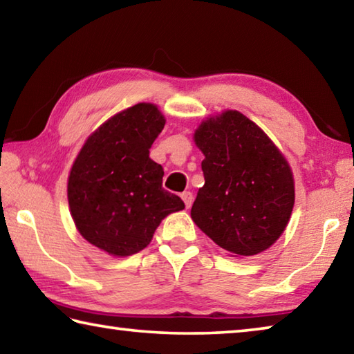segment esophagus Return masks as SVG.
<instances>
[{
    "instance_id": "obj_1",
    "label": "esophagus",
    "mask_w": 354,
    "mask_h": 354,
    "mask_svg": "<svg viewBox=\"0 0 354 354\" xmlns=\"http://www.w3.org/2000/svg\"><path fill=\"white\" fill-rule=\"evenodd\" d=\"M181 198L184 201L185 207H190L192 203H194V195H192V192H184V194L181 195Z\"/></svg>"
}]
</instances>
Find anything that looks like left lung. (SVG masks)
I'll use <instances>...</instances> for the list:
<instances>
[{"label":"left lung","instance_id":"left-lung-1","mask_svg":"<svg viewBox=\"0 0 354 354\" xmlns=\"http://www.w3.org/2000/svg\"><path fill=\"white\" fill-rule=\"evenodd\" d=\"M195 145L205 154V185L190 217L234 257L259 254L289 223L295 183L284 154L239 111H223L198 124Z\"/></svg>","mask_w":354,"mask_h":354}]
</instances>
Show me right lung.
I'll use <instances>...</instances> for the list:
<instances>
[{"instance_id":"1","label":"right lung","mask_w":354,"mask_h":354,"mask_svg":"<svg viewBox=\"0 0 354 354\" xmlns=\"http://www.w3.org/2000/svg\"><path fill=\"white\" fill-rule=\"evenodd\" d=\"M164 124L153 103L128 107L87 137L71 165V218L80 234L107 254L139 253L167 215L184 209L178 195L162 189V165L149 158Z\"/></svg>"}]
</instances>
